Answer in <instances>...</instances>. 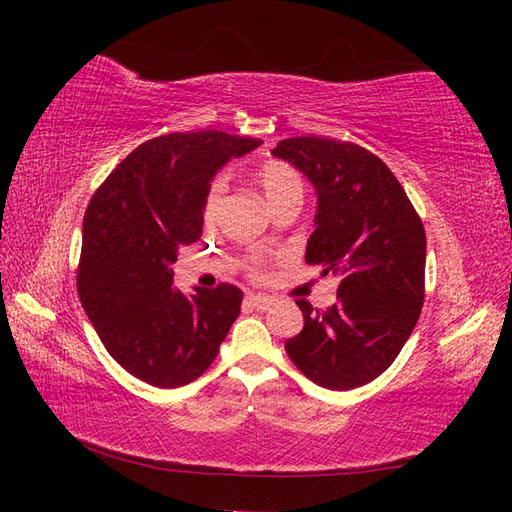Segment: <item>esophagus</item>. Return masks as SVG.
<instances>
[{
    "label": "esophagus",
    "mask_w": 512,
    "mask_h": 512,
    "mask_svg": "<svg viewBox=\"0 0 512 512\" xmlns=\"http://www.w3.org/2000/svg\"><path fill=\"white\" fill-rule=\"evenodd\" d=\"M244 303H248L250 308H255V310H259V312H266V310L273 308L275 299L268 297V295H246Z\"/></svg>",
    "instance_id": "esophagus-1"
}]
</instances>
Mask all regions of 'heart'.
Instances as JSON below:
<instances>
[{"mask_svg":"<svg viewBox=\"0 0 512 512\" xmlns=\"http://www.w3.org/2000/svg\"><path fill=\"white\" fill-rule=\"evenodd\" d=\"M255 178H257L259 189L264 193V198L268 200L270 206H273V209L277 204L303 200V191H306L303 176L297 167H292L286 160H264L262 165L257 167ZM224 191H226V180L222 176L215 178L211 182L209 193H206V202H204L206 224H215L217 215H220ZM259 268H262V257H255L253 264H250V270H253V273H259Z\"/></svg>","mask_w":512,"mask_h":512,"instance_id":"heart-1","label":"heart"}]
</instances>
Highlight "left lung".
Returning <instances> with one entry per match:
<instances>
[{
  "label": "left lung",
  "mask_w": 512,
  "mask_h": 512,
  "mask_svg": "<svg viewBox=\"0 0 512 512\" xmlns=\"http://www.w3.org/2000/svg\"><path fill=\"white\" fill-rule=\"evenodd\" d=\"M273 154L317 189L306 264L339 279L328 310L297 301L303 330L286 352L321 387L367 385L396 361L420 317L427 259L420 215L385 162L361 145L295 136L279 140Z\"/></svg>",
  "instance_id": "obj_1"
}]
</instances>
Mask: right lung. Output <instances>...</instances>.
Returning a JSON list of instances; mask_svg holds the SVG:
<instances>
[{
    "instance_id": "right-lung-1",
    "label": "right lung",
    "mask_w": 512,
    "mask_h": 512,
    "mask_svg": "<svg viewBox=\"0 0 512 512\" xmlns=\"http://www.w3.org/2000/svg\"><path fill=\"white\" fill-rule=\"evenodd\" d=\"M262 140L176 132L136 147L88 204L76 290L105 350L154 387H182L215 361L242 306L231 284L171 288L178 248L198 242L211 178Z\"/></svg>"
}]
</instances>
